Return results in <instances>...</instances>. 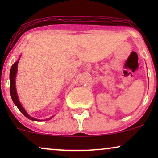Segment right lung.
Wrapping results in <instances>:
<instances>
[{
  "label": "right lung",
  "instance_id": "add662e5",
  "mask_svg": "<svg viewBox=\"0 0 158 158\" xmlns=\"http://www.w3.org/2000/svg\"><path fill=\"white\" fill-rule=\"evenodd\" d=\"M19 60H18L16 62L14 63L12 65V68L10 70V94H11V97H12V101H13L14 104L16 106L18 107L20 111L27 118L31 119V120H35V121H39V119L34 118V117H30L28 114L27 113L26 110H24V108H23L21 104L19 102V97H18L17 95V92H16V88H15V77H16V73H17V70H18V63H19ZM48 119H50V118H49Z\"/></svg>",
  "mask_w": 158,
  "mask_h": 158
}]
</instances>
